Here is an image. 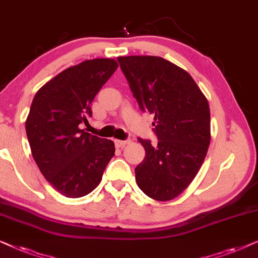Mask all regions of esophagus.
<instances>
[{"instance_id": "esophagus-1", "label": "esophagus", "mask_w": 258, "mask_h": 258, "mask_svg": "<svg viewBox=\"0 0 258 258\" xmlns=\"http://www.w3.org/2000/svg\"><path fill=\"white\" fill-rule=\"evenodd\" d=\"M114 143H115L116 147H119V149H122V147L127 145V144H128L130 142H128V140H114Z\"/></svg>"}]
</instances>
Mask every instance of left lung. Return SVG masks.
Segmentation results:
<instances>
[{
	"label": "left lung",
	"mask_w": 258,
	"mask_h": 258,
	"mask_svg": "<svg viewBox=\"0 0 258 258\" xmlns=\"http://www.w3.org/2000/svg\"><path fill=\"white\" fill-rule=\"evenodd\" d=\"M143 112L154 114L158 143L139 139L145 158L136 167L140 190L154 201L179 196L197 176L211 140L208 99L190 74L159 56H119Z\"/></svg>",
	"instance_id": "8db88e82"
}]
</instances>
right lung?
<instances>
[{
	"mask_svg": "<svg viewBox=\"0 0 258 258\" xmlns=\"http://www.w3.org/2000/svg\"><path fill=\"white\" fill-rule=\"evenodd\" d=\"M118 62L93 59L61 72L41 87L30 106L26 132L35 163L48 183L68 198L84 197L101 181L114 143L80 128L91 104Z\"/></svg>",
	"mask_w": 258,
	"mask_h": 258,
	"instance_id": "right-lung-1",
	"label": "right lung"
}]
</instances>
